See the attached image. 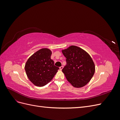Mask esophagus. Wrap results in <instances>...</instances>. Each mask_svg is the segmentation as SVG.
I'll list each match as a JSON object with an SVG mask.
<instances>
[{
  "mask_svg": "<svg viewBox=\"0 0 120 120\" xmlns=\"http://www.w3.org/2000/svg\"><path fill=\"white\" fill-rule=\"evenodd\" d=\"M63 68V66H61V67H60V71L62 70Z\"/></svg>",
  "mask_w": 120,
  "mask_h": 120,
  "instance_id": "obj_1",
  "label": "esophagus"
}]
</instances>
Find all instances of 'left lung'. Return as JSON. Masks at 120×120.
Here are the masks:
<instances>
[{
  "mask_svg": "<svg viewBox=\"0 0 120 120\" xmlns=\"http://www.w3.org/2000/svg\"><path fill=\"white\" fill-rule=\"evenodd\" d=\"M67 58V65L62 70L68 81L75 88L84 86L92 79L95 65L90 54L75 45L61 50Z\"/></svg>",
  "mask_w": 120,
  "mask_h": 120,
  "instance_id": "obj_1",
  "label": "left lung"
}]
</instances>
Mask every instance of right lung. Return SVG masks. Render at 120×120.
<instances>
[{
    "label": "right lung",
    "mask_w": 120,
    "mask_h": 120,
    "mask_svg": "<svg viewBox=\"0 0 120 120\" xmlns=\"http://www.w3.org/2000/svg\"><path fill=\"white\" fill-rule=\"evenodd\" d=\"M52 52L48 48L38 50L28 58L25 71L30 81L36 86H43L52 81L59 68L50 58Z\"/></svg>",
    "instance_id": "right-lung-1"
}]
</instances>
